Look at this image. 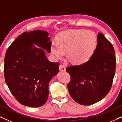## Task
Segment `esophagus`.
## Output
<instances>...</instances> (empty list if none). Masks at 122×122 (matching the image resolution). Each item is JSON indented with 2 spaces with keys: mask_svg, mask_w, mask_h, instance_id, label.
I'll use <instances>...</instances> for the list:
<instances>
[{
  "mask_svg": "<svg viewBox=\"0 0 122 122\" xmlns=\"http://www.w3.org/2000/svg\"><path fill=\"white\" fill-rule=\"evenodd\" d=\"M59 71H66V68H65V66H63L62 64H61L59 66Z\"/></svg>",
  "mask_w": 122,
  "mask_h": 122,
  "instance_id": "obj_1",
  "label": "esophagus"
}]
</instances>
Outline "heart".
Masks as SVG:
<instances>
[{
	"label": "heart",
	"mask_w": 122,
	"mask_h": 122,
	"mask_svg": "<svg viewBox=\"0 0 122 122\" xmlns=\"http://www.w3.org/2000/svg\"><path fill=\"white\" fill-rule=\"evenodd\" d=\"M97 44V38L92 31L86 30H69L60 34L58 42L53 43L51 51L56 58L64 56L68 51V57L76 64L89 59Z\"/></svg>",
	"instance_id": "b5f03b06"
}]
</instances>
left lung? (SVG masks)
Here are the masks:
<instances>
[{
  "mask_svg": "<svg viewBox=\"0 0 122 122\" xmlns=\"http://www.w3.org/2000/svg\"><path fill=\"white\" fill-rule=\"evenodd\" d=\"M114 54L111 43L99 33L97 45L90 59L82 64L66 68L71 76L68 89L76 103L84 106L94 104L109 93L116 71Z\"/></svg>",
  "mask_w": 122,
  "mask_h": 122,
  "instance_id": "left-lung-1",
  "label": "left lung"
}]
</instances>
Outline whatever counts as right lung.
<instances>
[{
    "label": "right lung",
    "instance_id": "1",
    "mask_svg": "<svg viewBox=\"0 0 122 122\" xmlns=\"http://www.w3.org/2000/svg\"><path fill=\"white\" fill-rule=\"evenodd\" d=\"M46 31L24 32L9 46L4 58L5 81L15 99L24 106L39 107L49 95V81L59 71V63L49 61L51 41ZM36 45L41 48L34 46Z\"/></svg>",
    "mask_w": 122,
    "mask_h": 122
}]
</instances>
